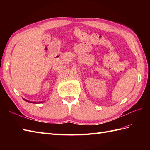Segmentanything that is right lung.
Masks as SVG:
<instances>
[{
  "label": "right lung",
  "instance_id": "obj_1",
  "mask_svg": "<svg viewBox=\"0 0 150 150\" xmlns=\"http://www.w3.org/2000/svg\"><path fill=\"white\" fill-rule=\"evenodd\" d=\"M26 101H27V100H26ZM27 102H28V101H27ZM41 103H42V102H41ZM34 103V104H35V103ZM36 104H37V103H36Z\"/></svg>",
  "mask_w": 150,
  "mask_h": 150
}]
</instances>
